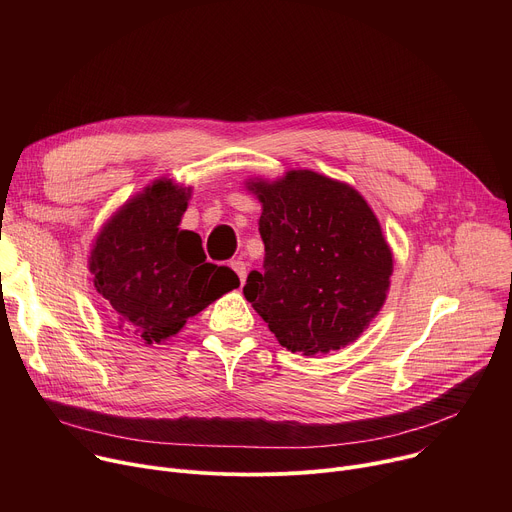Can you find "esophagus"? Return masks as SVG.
<instances>
[{
    "label": "esophagus",
    "instance_id": "obj_1",
    "mask_svg": "<svg viewBox=\"0 0 512 512\" xmlns=\"http://www.w3.org/2000/svg\"><path fill=\"white\" fill-rule=\"evenodd\" d=\"M231 269L237 273V277H239V281L243 285L245 277H247V263L241 261V259H235V261H231Z\"/></svg>",
    "mask_w": 512,
    "mask_h": 512
}]
</instances>
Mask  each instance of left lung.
Wrapping results in <instances>:
<instances>
[{
  "instance_id": "obj_1",
  "label": "left lung",
  "mask_w": 512,
  "mask_h": 512,
  "mask_svg": "<svg viewBox=\"0 0 512 512\" xmlns=\"http://www.w3.org/2000/svg\"><path fill=\"white\" fill-rule=\"evenodd\" d=\"M261 202L263 271L243 294L277 342L304 356L352 344L381 312L393 251L369 202L350 184L314 170L249 178Z\"/></svg>"
}]
</instances>
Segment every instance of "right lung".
I'll list each match as a JSON object with an SVG mask.
<instances>
[{"label": "right lung", "instance_id": "right-lung-1", "mask_svg": "<svg viewBox=\"0 0 512 512\" xmlns=\"http://www.w3.org/2000/svg\"><path fill=\"white\" fill-rule=\"evenodd\" d=\"M192 186L158 178L125 200L95 237L89 271L113 322L145 346L176 336L239 277L206 263L196 233L180 229Z\"/></svg>", "mask_w": 512, "mask_h": 512}]
</instances>
